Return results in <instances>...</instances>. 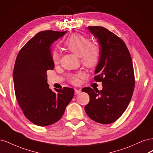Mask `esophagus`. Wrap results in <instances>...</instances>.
Instances as JSON below:
<instances>
[{"label": "esophagus", "instance_id": "34e87169", "mask_svg": "<svg viewBox=\"0 0 153 153\" xmlns=\"http://www.w3.org/2000/svg\"><path fill=\"white\" fill-rule=\"evenodd\" d=\"M81 92V91L80 90H75V95L79 94Z\"/></svg>", "mask_w": 153, "mask_h": 153}]
</instances>
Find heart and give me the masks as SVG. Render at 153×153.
Returning <instances> with one entry per match:
<instances>
[{
    "instance_id": "1",
    "label": "heart",
    "mask_w": 153,
    "mask_h": 153,
    "mask_svg": "<svg viewBox=\"0 0 153 153\" xmlns=\"http://www.w3.org/2000/svg\"><path fill=\"white\" fill-rule=\"evenodd\" d=\"M65 46L74 54L80 57L84 65L87 67H93L98 63L100 59V50L97 44L90 43V39L80 33H74L65 42ZM53 63L56 64L60 60V56L57 51H53L52 55ZM71 82H77V77L72 76Z\"/></svg>"
}]
</instances>
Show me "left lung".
<instances>
[{"instance_id":"1","label":"left lung","mask_w":153,"mask_h":153,"mask_svg":"<svg viewBox=\"0 0 153 153\" xmlns=\"http://www.w3.org/2000/svg\"><path fill=\"white\" fill-rule=\"evenodd\" d=\"M87 29L99 44L100 55L94 79L101 81L103 88H83L90 96L85 109L93 121L110 124L123 114L131 100L135 87L131 58L125 43L107 28L95 26Z\"/></svg>"}]
</instances>
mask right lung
Wrapping results in <instances>:
<instances>
[{"mask_svg":"<svg viewBox=\"0 0 153 153\" xmlns=\"http://www.w3.org/2000/svg\"><path fill=\"white\" fill-rule=\"evenodd\" d=\"M67 33L38 32L19 51L13 71L16 99L27 119L41 126L51 125L63 115L74 91L71 88L53 91L48 84L47 71L55 68L53 43Z\"/></svg>","mask_w":153,"mask_h":153,"instance_id":"right-lung-1","label":"right lung"}]
</instances>
